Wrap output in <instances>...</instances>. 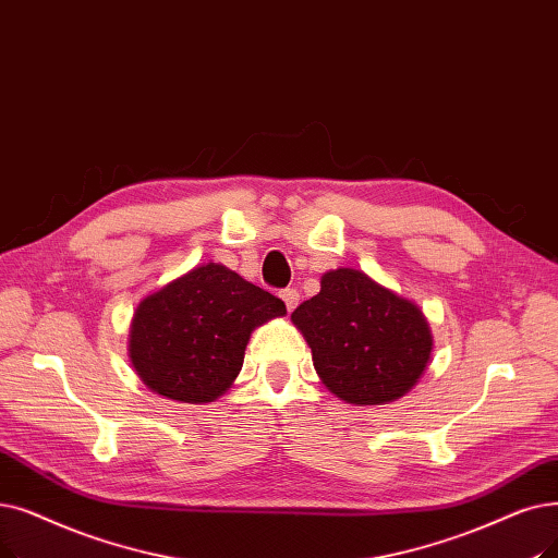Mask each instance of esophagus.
Instances as JSON below:
<instances>
[{
	"mask_svg": "<svg viewBox=\"0 0 558 558\" xmlns=\"http://www.w3.org/2000/svg\"><path fill=\"white\" fill-rule=\"evenodd\" d=\"M280 299L284 301V305H287V310H289V312H292V310L299 305V301H301V296H299L296 289H282V292H280Z\"/></svg>",
	"mask_w": 558,
	"mask_h": 558,
	"instance_id": "34e87169",
	"label": "esophagus"
}]
</instances>
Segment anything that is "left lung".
<instances>
[{
	"label": "left lung",
	"mask_w": 558,
	"mask_h": 558,
	"mask_svg": "<svg viewBox=\"0 0 558 558\" xmlns=\"http://www.w3.org/2000/svg\"><path fill=\"white\" fill-rule=\"evenodd\" d=\"M328 390L353 405H383L413 390L433 337L422 310L357 269L322 276V292L292 312Z\"/></svg>",
	"instance_id": "obj_1"
}]
</instances>
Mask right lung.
Wrapping results in <instances>:
<instances>
[{"mask_svg":"<svg viewBox=\"0 0 558 558\" xmlns=\"http://www.w3.org/2000/svg\"><path fill=\"white\" fill-rule=\"evenodd\" d=\"M287 307L223 264H203L145 296L132 319L130 360L153 392L209 403L244 365L251 332Z\"/></svg>","mask_w":558,"mask_h":558,"instance_id":"add662e5","label":"right lung"}]
</instances>
